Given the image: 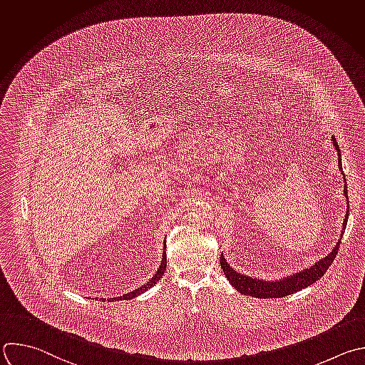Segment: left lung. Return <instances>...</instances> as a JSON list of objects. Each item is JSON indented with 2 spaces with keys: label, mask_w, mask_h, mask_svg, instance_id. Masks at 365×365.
I'll return each mask as SVG.
<instances>
[{
  "label": "left lung",
  "mask_w": 365,
  "mask_h": 365,
  "mask_svg": "<svg viewBox=\"0 0 365 365\" xmlns=\"http://www.w3.org/2000/svg\"><path fill=\"white\" fill-rule=\"evenodd\" d=\"M331 142H332V146L334 149L336 150L338 153V165H339V172L344 178V173H342V168H341V153H339V146L336 143V139L335 136L332 135L331 136ZM344 196L346 199V213H345V217H344V223H342V233H341V237L345 232V226H346V222H348V215H349V202H348V192H346V180L344 178ZM341 237L339 240L335 244V247L332 248V251L324 257L322 259H319L318 262L312 264L311 267L308 268H304L298 272H294V274H289V275H285V277H281L279 279H262V278H255V277H250L247 274H240L239 271H235L225 259L223 257V252L220 255V268L225 274V277L227 278V281L230 282V285L237 291L240 292L242 295H247V297H255V298H282V297H287V295H291V294H295L309 285H312L314 282H317L327 271L328 268L331 267L332 261L335 259L336 254H338V248H339V242H341Z\"/></svg>",
  "instance_id": "left-lung-1"
}]
</instances>
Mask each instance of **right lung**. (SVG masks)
Wrapping results in <instances>:
<instances>
[{
    "label": "right lung",
    "mask_w": 365,
    "mask_h": 365,
    "mask_svg": "<svg viewBox=\"0 0 365 365\" xmlns=\"http://www.w3.org/2000/svg\"><path fill=\"white\" fill-rule=\"evenodd\" d=\"M166 242H165V245H163V255H162V261H160V267L158 268V271H156V274L146 282V284H143L142 287H139V288H136L135 291H130V292H128V294H125V295H121V297H115V298H111V301H125V299H133V298H136V297H139L140 294H143V292H146L148 289H150L153 285H156V282L162 278V275L165 274V271H166Z\"/></svg>",
    "instance_id": "obj_1"
}]
</instances>
